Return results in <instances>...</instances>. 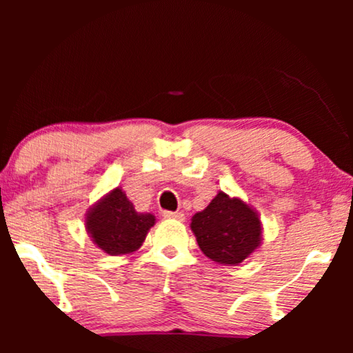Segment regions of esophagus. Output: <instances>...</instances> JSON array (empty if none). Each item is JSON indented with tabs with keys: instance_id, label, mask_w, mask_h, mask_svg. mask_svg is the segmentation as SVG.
Here are the masks:
<instances>
[{
	"instance_id": "esophagus-1",
	"label": "esophagus",
	"mask_w": 353,
	"mask_h": 353,
	"mask_svg": "<svg viewBox=\"0 0 353 353\" xmlns=\"http://www.w3.org/2000/svg\"><path fill=\"white\" fill-rule=\"evenodd\" d=\"M162 216H163V219H173V220H178V221H185V214H183V212L163 210Z\"/></svg>"
}]
</instances>
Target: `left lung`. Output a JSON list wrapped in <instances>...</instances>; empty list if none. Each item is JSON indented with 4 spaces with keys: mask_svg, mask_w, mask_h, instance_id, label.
Masks as SVG:
<instances>
[{
    "mask_svg": "<svg viewBox=\"0 0 353 353\" xmlns=\"http://www.w3.org/2000/svg\"><path fill=\"white\" fill-rule=\"evenodd\" d=\"M191 230L205 257L220 265H239L262 244L263 228L257 210L223 191L194 214Z\"/></svg>",
    "mask_w": 353,
    "mask_h": 353,
    "instance_id": "1",
    "label": "left lung"
}]
</instances>
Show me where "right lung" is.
<instances>
[{
	"instance_id": "right-lung-1",
	"label": "right lung",
	"mask_w": 353,
	"mask_h": 353,
	"mask_svg": "<svg viewBox=\"0 0 353 353\" xmlns=\"http://www.w3.org/2000/svg\"><path fill=\"white\" fill-rule=\"evenodd\" d=\"M156 223L152 214L134 210L122 188H114L91 205L85 216L86 233L109 255H127L141 248Z\"/></svg>"
}]
</instances>
